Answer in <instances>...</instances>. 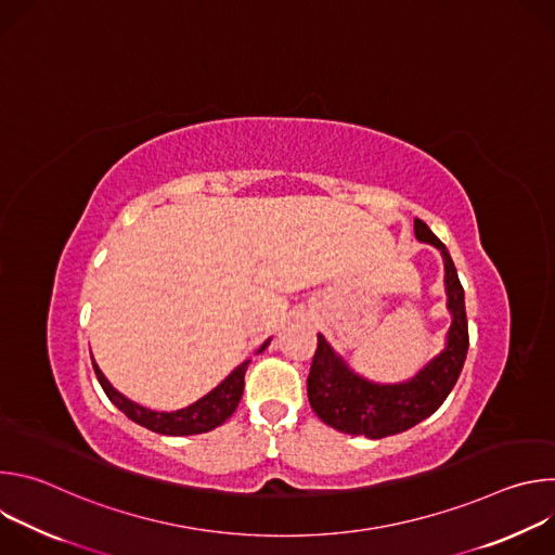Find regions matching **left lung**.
Here are the masks:
<instances>
[{"instance_id":"1","label":"left lung","mask_w":555,"mask_h":555,"mask_svg":"<svg viewBox=\"0 0 555 555\" xmlns=\"http://www.w3.org/2000/svg\"><path fill=\"white\" fill-rule=\"evenodd\" d=\"M415 236L435 246L443 257V283L452 315L446 347L409 382L375 384L353 373L325 336L319 334V347L307 377V398L313 413L340 433L382 439L417 426L443 404L463 369L469 340L465 296L456 268L448 248L422 219H415Z\"/></svg>"}]
</instances>
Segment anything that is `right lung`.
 <instances>
[{
  "mask_svg": "<svg viewBox=\"0 0 555 555\" xmlns=\"http://www.w3.org/2000/svg\"><path fill=\"white\" fill-rule=\"evenodd\" d=\"M270 345V340H266L257 353H261L266 347ZM94 373L105 390V395L109 398V402L120 409L131 422L153 430V433H160V435H171V437H184V435H199V433H208L217 426H221L234 411L240 406V400L244 395V377L248 371L250 360L242 362L236 366L219 386H215L208 395H204L202 400H197L195 404L173 411V413H160V411H151L144 409L131 400H127L122 392H118L107 377L103 375V371L99 369V364L94 362Z\"/></svg>",
  "mask_w": 555,
  "mask_h": 555,
  "instance_id": "right-lung-1",
  "label": "right lung"
}]
</instances>
